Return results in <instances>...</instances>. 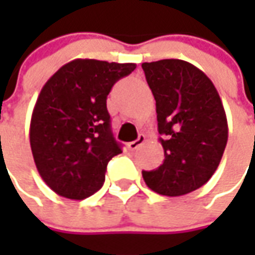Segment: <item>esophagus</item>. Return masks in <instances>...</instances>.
I'll return each mask as SVG.
<instances>
[{"label":"esophagus","mask_w":255,"mask_h":255,"mask_svg":"<svg viewBox=\"0 0 255 255\" xmlns=\"http://www.w3.org/2000/svg\"><path fill=\"white\" fill-rule=\"evenodd\" d=\"M144 142H146V136H144V134H139V137H137L136 140H133V142L129 143L128 146H129L130 150H136V149H139Z\"/></svg>","instance_id":"1"}]
</instances>
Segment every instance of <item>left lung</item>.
<instances>
[{"mask_svg": "<svg viewBox=\"0 0 255 255\" xmlns=\"http://www.w3.org/2000/svg\"><path fill=\"white\" fill-rule=\"evenodd\" d=\"M156 101L164 160L142 171L153 191L176 197L197 190L217 170L229 139L227 118L207 75L181 59L142 64Z\"/></svg>", "mask_w": 255, "mask_h": 255, "instance_id": "1", "label": "left lung"}]
</instances>
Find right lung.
I'll list each match as a JSON object with an SVG mask.
<instances>
[{"mask_svg": "<svg viewBox=\"0 0 255 255\" xmlns=\"http://www.w3.org/2000/svg\"><path fill=\"white\" fill-rule=\"evenodd\" d=\"M136 64L75 59L55 72L35 103L29 143L42 180L66 199L99 190L106 166L122 153L111 130L106 99Z\"/></svg>", "mask_w": 255, "mask_h": 255, "instance_id": "add662e5", "label": "right lung"}]
</instances>
